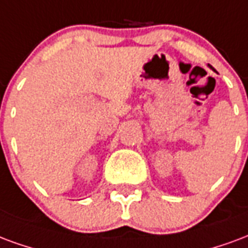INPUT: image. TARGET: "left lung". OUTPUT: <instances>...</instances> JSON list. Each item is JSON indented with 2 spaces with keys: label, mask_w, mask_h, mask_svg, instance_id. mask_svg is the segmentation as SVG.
Returning a JSON list of instances; mask_svg holds the SVG:
<instances>
[{
  "label": "left lung",
  "mask_w": 248,
  "mask_h": 248,
  "mask_svg": "<svg viewBox=\"0 0 248 248\" xmlns=\"http://www.w3.org/2000/svg\"><path fill=\"white\" fill-rule=\"evenodd\" d=\"M210 68H213V67H211V66H210Z\"/></svg>",
  "instance_id": "8db88e82"
}]
</instances>
